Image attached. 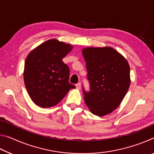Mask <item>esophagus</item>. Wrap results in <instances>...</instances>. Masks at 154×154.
<instances>
[{"instance_id": "1", "label": "esophagus", "mask_w": 154, "mask_h": 154, "mask_svg": "<svg viewBox=\"0 0 154 154\" xmlns=\"http://www.w3.org/2000/svg\"><path fill=\"white\" fill-rule=\"evenodd\" d=\"M75 86H76V88H77V89L79 90L80 88H81V83H77V84L75 85Z\"/></svg>"}]
</instances>
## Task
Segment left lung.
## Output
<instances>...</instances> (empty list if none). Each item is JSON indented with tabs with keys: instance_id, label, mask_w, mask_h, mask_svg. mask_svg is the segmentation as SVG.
Masks as SVG:
<instances>
[{
	"instance_id": "8db88e82",
	"label": "left lung",
	"mask_w": 154,
	"mask_h": 154,
	"mask_svg": "<svg viewBox=\"0 0 154 154\" xmlns=\"http://www.w3.org/2000/svg\"><path fill=\"white\" fill-rule=\"evenodd\" d=\"M82 54L90 83L89 92L83 88L85 104L93 114L106 116L120 105L128 90V62L110 47L84 48Z\"/></svg>"
}]
</instances>
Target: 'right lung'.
<instances>
[{"mask_svg":"<svg viewBox=\"0 0 154 154\" xmlns=\"http://www.w3.org/2000/svg\"><path fill=\"white\" fill-rule=\"evenodd\" d=\"M73 47L50 39L31 51L25 61L24 80L30 98L43 108L56 105L75 88L69 83L70 70L62 62Z\"/></svg>","mask_w":154,"mask_h":154,"instance_id":"obj_1","label":"right lung"}]
</instances>
